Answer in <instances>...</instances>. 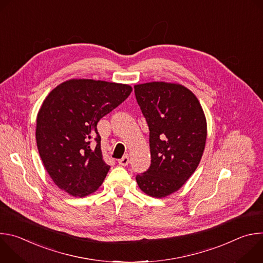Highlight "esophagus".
<instances>
[{
    "mask_svg": "<svg viewBox=\"0 0 263 263\" xmlns=\"http://www.w3.org/2000/svg\"><path fill=\"white\" fill-rule=\"evenodd\" d=\"M129 162H130V160H129V156H124L123 158H121L120 160H119V163H120V165H122V166H126V165H128L129 164Z\"/></svg>",
    "mask_w": 263,
    "mask_h": 263,
    "instance_id": "34e87169",
    "label": "esophagus"
}]
</instances>
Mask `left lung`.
I'll use <instances>...</instances> for the list:
<instances>
[{
	"mask_svg": "<svg viewBox=\"0 0 263 263\" xmlns=\"http://www.w3.org/2000/svg\"><path fill=\"white\" fill-rule=\"evenodd\" d=\"M149 130L151 165L136 175L139 189L163 198L190 179L202 158L207 125L197 97L180 84L151 82L134 86Z\"/></svg>",
	"mask_w": 263,
	"mask_h": 263,
	"instance_id": "obj_1",
	"label": "left lung"
}]
</instances>
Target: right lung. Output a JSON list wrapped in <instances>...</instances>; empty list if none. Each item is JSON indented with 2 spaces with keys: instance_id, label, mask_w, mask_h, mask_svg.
<instances>
[{
  "instance_id": "1",
  "label": "right lung",
  "mask_w": 263,
  "mask_h": 263,
  "mask_svg": "<svg viewBox=\"0 0 263 263\" xmlns=\"http://www.w3.org/2000/svg\"><path fill=\"white\" fill-rule=\"evenodd\" d=\"M131 91L126 84L72 79L46 98L37 115L36 142L48 174L60 190L82 198L101 186L110 166L102 157L97 125Z\"/></svg>"
}]
</instances>
